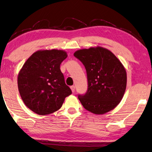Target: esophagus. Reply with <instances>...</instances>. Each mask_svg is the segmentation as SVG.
Segmentation results:
<instances>
[{
    "mask_svg": "<svg viewBox=\"0 0 152 152\" xmlns=\"http://www.w3.org/2000/svg\"><path fill=\"white\" fill-rule=\"evenodd\" d=\"M70 88H71L72 92H74V91H75V86H72L70 87Z\"/></svg>",
    "mask_w": 152,
    "mask_h": 152,
    "instance_id": "1",
    "label": "esophagus"
}]
</instances>
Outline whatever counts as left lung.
I'll return each mask as SVG.
<instances>
[{"label":"left lung","mask_w":152,"mask_h":152,"mask_svg":"<svg viewBox=\"0 0 152 152\" xmlns=\"http://www.w3.org/2000/svg\"><path fill=\"white\" fill-rule=\"evenodd\" d=\"M74 56L86 70L88 90L78 99L88 111L104 114L111 111L122 100L127 84V74L118 58L100 46L81 49Z\"/></svg>","instance_id":"1"}]
</instances>
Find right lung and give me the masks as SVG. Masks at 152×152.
Segmentation results:
<instances>
[{
	"instance_id": "add662e5",
	"label": "right lung",
	"mask_w": 152,
	"mask_h": 152,
	"mask_svg": "<svg viewBox=\"0 0 152 152\" xmlns=\"http://www.w3.org/2000/svg\"><path fill=\"white\" fill-rule=\"evenodd\" d=\"M67 56L66 52L62 50H40L28 58L19 72L18 88L21 98L36 114L55 112L72 94L60 69Z\"/></svg>"
}]
</instances>
